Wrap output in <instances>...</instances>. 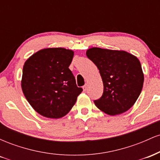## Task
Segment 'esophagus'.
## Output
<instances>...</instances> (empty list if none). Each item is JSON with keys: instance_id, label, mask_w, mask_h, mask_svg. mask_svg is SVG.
I'll return each instance as SVG.
<instances>
[{"instance_id": "obj_1", "label": "esophagus", "mask_w": 160, "mask_h": 160, "mask_svg": "<svg viewBox=\"0 0 160 160\" xmlns=\"http://www.w3.org/2000/svg\"><path fill=\"white\" fill-rule=\"evenodd\" d=\"M82 89H83V91H86V89H87V84H85V85L82 86Z\"/></svg>"}]
</instances>
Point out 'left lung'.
Masks as SVG:
<instances>
[{
	"mask_svg": "<svg viewBox=\"0 0 160 160\" xmlns=\"http://www.w3.org/2000/svg\"><path fill=\"white\" fill-rule=\"evenodd\" d=\"M86 56L99 70L104 85L102 96L94 103L113 116L127 111L142 90L144 74L138 58L126 51L92 47Z\"/></svg>",
	"mask_w": 160,
	"mask_h": 160,
	"instance_id": "1",
	"label": "left lung"
}]
</instances>
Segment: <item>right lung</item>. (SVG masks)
<instances>
[{"instance_id":"obj_1","label":"right lung","mask_w":160,"mask_h":160,"mask_svg":"<svg viewBox=\"0 0 160 160\" xmlns=\"http://www.w3.org/2000/svg\"><path fill=\"white\" fill-rule=\"evenodd\" d=\"M74 52L65 48L41 49L29 57L22 70V89L40 115L58 119L67 114L82 91L68 68Z\"/></svg>"}]
</instances>
